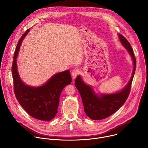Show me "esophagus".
<instances>
[{
  "mask_svg": "<svg viewBox=\"0 0 148 148\" xmlns=\"http://www.w3.org/2000/svg\"><path fill=\"white\" fill-rule=\"evenodd\" d=\"M79 70L78 69H74L72 70V72H71V75H72V77L73 78V79H74L79 74Z\"/></svg>",
  "mask_w": 148,
  "mask_h": 148,
  "instance_id": "obj_1",
  "label": "esophagus"
}]
</instances>
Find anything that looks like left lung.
Masks as SVG:
<instances>
[{
    "instance_id": "8db88e82",
    "label": "left lung",
    "mask_w": 148,
    "mask_h": 148,
    "mask_svg": "<svg viewBox=\"0 0 148 148\" xmlns=\"http://www.w3.org/2000/svg\"><path fill=\"white\" fill-rule=\"evenodd\" d=\"M118 37L123 46L128 50L134 63V70L128 83L120 91L113 94H100L97 95L91 86L84 82L80 75H78L75 81V86L80 94L84 112L91 119H103L117 111L127 99L131 88V84L135 72L136 61L132 48L122 34Z\"/></svg>"
}]
</instances>
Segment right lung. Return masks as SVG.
I'll return each instance as SVG.
<instances>
[{
    "instance_id": "obj_1",
    "label": "right lung",
    "mask_w": 148,
    "mask_h": 148,
    "mask_svg": "<svg viewBox=\"0 0 148 148\" xmlns=\"http://www.w3.org/2000/svg\"><path fill=\"white\" fill-rule=\"evenodd\" d=\"M26 30L18 42L13 57L12 77L16 99L23 108L32 117L41 121H50L57 113L60 94L64 88L71 84L72 79L69 70L57 73L40 87H32L20 79L17 71V57Z\"/></svg>"
}]
</instances>
